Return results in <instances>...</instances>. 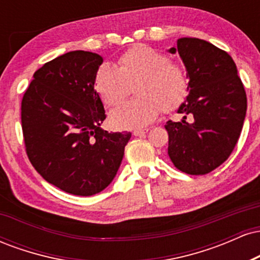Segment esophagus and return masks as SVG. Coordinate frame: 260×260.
Returning a JSON list of instances; mask_svg holds the SVG:
<instances>
[{
	"mask_svg": "<svg viewBox=\"0 0 260 260\" xmlns=\"http://www.w3.org/2000/svg\"><path fill=\"white\" fill-rule=\"evenodd\" d=\"M147 132H148L147 128H145V129H137V131H134V132H133V136L143 137V136H145V133H147Z\"/></svg>",
	"mask_w": 260,
	"mask_h": 260,
	"instance_id": "obj_1",
	"label": "esophagus"
}]
</instances>
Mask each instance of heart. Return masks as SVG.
I'll use <instances>...</instances> for the list:
<instances>
[{
    "label": "heart",
    "mask_w": 260,
    "mask_h": 260,
    "mask_svg": "<svg viewBox=\"0 0 260 260\" xmlns=\"http://www.w3.org/2000/svg\"><path fill=\"white\" fill-rule=\"evenodd\" d=\"M137 99L122 105L111 115L117 128L144 127L164 112L174 111L186 100L188 79L180 64L169 56L144 45L122 53L117 68L101 64L94 76V89L109 109L120 106L134 85Z\"/></svg>",
    "instance_id": "obj_1"
}]
</instances>
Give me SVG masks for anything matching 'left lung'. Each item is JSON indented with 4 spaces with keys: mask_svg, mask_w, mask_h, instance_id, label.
Here are the masks:
<instances>
[{
    "mask_svg": "<svg viewBox=\"0 0 260 260\" xmlns=\"http://www.w3.org/2000/svg\"><path fill=\"white\" fill-rule=\"evenodd\" d=\"M169 52H178L189 78V94L177 111L183 113V120L165 124L169 156L182 172L209 174L228 160L240 138L247 111L246 91L234 59L215 45L181 38Z\"/></svg>",
    "mask_w": 260,
    "mask_h": 260,
    "instance_id": "8db88e82",
    "label": "left lung"
}]
</instances>
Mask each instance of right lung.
Returning a JSON list of instances; mask_svg holds the SVG:
<instances>
[{
	"label": "right lung",
	"instance_id": "obj_1",
	"mask_svg": "<svg viewBox=\"0 0 260 260\" xmlns=\"http://www.w3.org/2000/svg\"><path fill=\"white\" fill-rule=\"evenodd\" d=\"M103 57L71 51L32 76L22 100L26 155L45 181L74 196L88 197L111 183L129 132L109 133L94 76Z\"/></svg>",
	"mask_w": 260,
	"mask_h": 260
}]
</instances>
